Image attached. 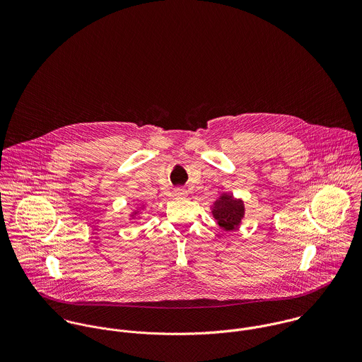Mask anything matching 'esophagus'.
I'll list each match as a JSON object with an SVG mask.
<instances>
[{"mask_svg": "<svg viewBox=\"0 0 362 362\" xmlns=\"http://www.w3.org/2000/svg\"><path fill=\"white\" fill-rule=\"evenodd\" d=\"M173 194H174V197H177V198H182V197L187 195V189H184V188H175Z\"/></svg>", "mask_w": 362, "mask_h": 362, "instance_id": "obj_1", "label": "esophagus"}]
</instances>
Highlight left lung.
<instances>
[{
    "label": "left lung",
    "instance_id": "obj_1",
    "mask_svg": "<svg viewBox=\"0 0 362 362\" xmlns=\"http://www.w3.org/2000/svg\"><path fill=\"white\" fill-rule=\"evenodd\" d=\"M213 217L217 220V224L224 231L235 230L245 213L244 202L241 199H235L233 195L223 194L211 207Z\"/></svg>",
    "mask_w": 362,
    "mask_h": 362
}]
</instances>
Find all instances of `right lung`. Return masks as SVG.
I'll use <instances>...</instances> for the list:
<instances>
[{"label":"right lung","instance_id":"1","mask_svg":"<svg viewBox=\"0 0 362 362\" xmlns=\"http://www.w3.org/2000/svg\"><path fill=\"white\" fill-rule=\"evenodd\" d=\"M134 216H136V213H134Z\"/></svg>","mask_w":362,"mask_h":362}]
</instances>
